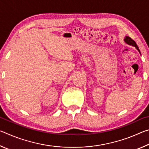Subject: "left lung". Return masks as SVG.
Wrapping results in <instances>:
<instances>
[{
    "mask_svg": "<svg viewBox=\"0 0 149 149\" xmlns=\"http://www.w3.org/2000/svg\"><path fill=\"white\" fill-rule=\"evenodd\" d=\"M124 41L126 42V43L128 44L129 45H132V46H133V47H135L136 49L138 50V51L139 52V53L141 54L140 50H139V47L137 46V45L136 44V42L134 41H133V40L132 38H130V37H128V36H126L125 37V39H124Z\"/></svg>",
    "mask_w": 149,
    "mask_h": 149,
    "instance_id": "left-lung-1",
    "label": "left lung"
}]
</instances>
